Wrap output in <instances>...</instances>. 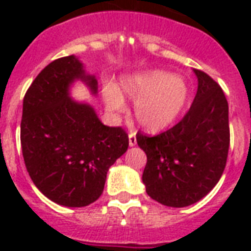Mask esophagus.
I'll list each match as a JSON object with an SVG mask.
<instances>
[{"instance_id": "1", "label": "esophagus", "mask_w": 251, "mask_h": 251, "mask_svg": "<svg viewBox=\"0 0 251 251\" xmlns=\"http://www.w3.org/2000/svg\"><path fill=\"white\" fill-rule=\"evenodd\" d=\"M129 145H130V147H134V145H137L136 131H130V133H129Z\"/></svg>"}]
</instances>
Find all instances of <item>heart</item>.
<instances>
[{"instance_id": "heart-1", "label": "heart", "mask_w": 251, "mask_h": 251, "mask_svg": "<svg viewBox=\"0 0 251 251\" xmlns=\"http://www.w3.org/2000/svg\"><path fill=\"white\" fill-rule=\"evenodd\" d=\"M120 88L124 95L136 100L137 121L151 131L171 125L184 109L188 98V86L184 79L160 70L125 77ZM103 98L110 110H124V98L113 86H104Z\"/></svg>"}]
</instances>
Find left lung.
<instances>
[{"label": "left lung", "instance_id": "left-lung-1", "mask_svg": "<svg viewBox=\"0 0 251 251\" xmlns=\"http://www.w3.org/2000/svg\"><path fill=\"white\" fill-rule=\"evenodd\" d=\"M198 91L183 120L157 136L137 133L147 153L142 181L147 194L168 207H187L203 199L225 171L230 147L228 103L221 86L194 70Z\"/></svg>", "mask_w": 251, "mask_h": 251}]
</instances>
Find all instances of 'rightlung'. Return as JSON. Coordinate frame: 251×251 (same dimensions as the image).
Listing matches in <instances>:
<instances>
[{
	"mask_svg": "<svg viewBox=\"0 0 251 251\" xmlns=\"http://www.w3.org/2000/svg\"><path fill=\"white\" fill-rule=\"evenodd\" d=\"M76 79L97 94V79L76 57L56 59L36 76L23 102L26 171L41 194L66 207H84L98 199L107 171L129 147L122 127L103 125L90 104L70 98Z\"/></svg>",
	"mask_w": 251,
	"mask_h": 251,
	"instance_id": "add662e5",
	"label": "right lung"
}]
</instances>
